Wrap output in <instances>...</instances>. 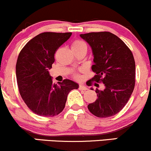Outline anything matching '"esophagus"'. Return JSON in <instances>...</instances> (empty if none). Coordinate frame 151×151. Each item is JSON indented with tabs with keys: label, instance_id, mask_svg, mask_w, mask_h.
<instances>
[{
	"label": "esophagus",
	"instance_id": "obj_1",
	"mask_svg": "<svg viewBox=\"0 0 151 151\" xmlns=\"http://www.w3.org/2000/svg\"><path fill=\"white\" fill-rule=\"evenodd\" d=\"M79 89L80 90H84V91H86V90H88V88L86 87V86L84 85V84H79Z\"/></svg>",
	"mask_w": 151,
	"mask_h": 151
}]
</instances>
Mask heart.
<instances>
[{"label": "heart", "instance_id": "1", "mask_svg": "<svg viewBox=\"0 0 151 151\" xmlns=\"http://www.w3.org/2000/svg\"><path fill=\"white\" fill-rule=\"evenodd\" d=\"M83 46H86V44L84 42H82V41H81V40H76V41H74L73 43H72V49H77V48H79V47H83ZM74 77H75L76 78L79 77L77 74H76Z\"/></svg>", "mask_w": 151, "mask_h": 151}]
</instances>
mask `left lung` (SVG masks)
Segmentation results:
<instances>
[{"instance_id": "obj_1", "label": "left lung", "mask_w": 151, "mask_h": 151, "mask_svg": "<svg viewBox=\"0 0 151 151\" xmlns=\"http://www.w3.org/2000/svg\"><path fill=\"white\" fill-rule=\"evenodd\" d=\"M80 37L92 50L91 70L96 74L91 80L102 82L105 86L101 91L96 89L98 98L88 109L97 117L112 116L124 108L134 89L133 54L120 38L109 32L81 34Z\"/></svg>"}]
</instances>
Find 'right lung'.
I'll use <instances>...</instances> for the list:
<instances>
[{
	"mask_svg": "<svg viewBox=\"0 0 151 151\" xmlns=\"http://www.w3.org/2000/svg\"><path fill=\"white\" fill-rule=\"evenodd\" d=\"M72 32H42L22 48L16 63V78L20 96L35 114L52 117L61 113L67 95L79 84L70 79L53 84L49 70L55 62L56 50Z\"/></svg>",
	"mask_w": 151,
	"mask_h": 151,
	"instance_id": "add662e5",
	"label": "right lung"
}]
</instances>
